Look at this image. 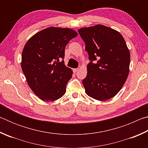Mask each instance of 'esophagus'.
Returning <instances> with one entry per match:
<instances>
[{
  "label": "esophagus",
  "instance_id": "34e87169",
  "mask_svg": "<svg viewBox=\"0 0 148 148\" xmlns=\"http://www.w3.org/2000/svg\"><path fill=\"white\" fill-rule=\"evenodd\" d=\"M78 70H79V69H73V72H74V73H76V72L78 71Z\"/></svg>",
  "mask_w": 148,
  "mask_h": 148
}]
</instances>
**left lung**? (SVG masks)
Segmentation results:
<instances>
[{"instance_id": "1", "label": "left lung", "mask_w": 148, "mask_h": 148, "mask_svg": "<svg viewBox=\"0 0 148 148\" xmlns=\"http://www.w3.org/2000/svg\"><path fill=\"white\" fill-rule=\"evenodd\" d=\"M78 32L90 60L82 81L86 93L101 101L112 98L122 88L129 72L130 52L123 37L102 25L82 28Z\"/></svg>"}]
</instances>
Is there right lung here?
<instances>
[{"mask_svg": "<svg viewBox=\"0 0 148 148\" xmlns=\"http://www.w3.org/2000/svg\"><path fill=\"white\" fill-rule=\"evenodd\" d=\"M77 35L69 28L48 27L35 34L25 45L22 71L32 91L42 101H56L66 92L72 71L64 64V49Z\"/></svg>", "mask_w": 148, "mask_h": 148, "instance_id": "1", "label": "right lung"}]
</instances>
